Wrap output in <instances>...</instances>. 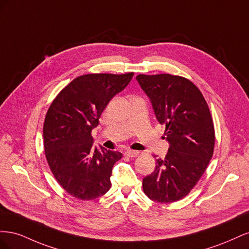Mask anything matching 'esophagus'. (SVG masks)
<instances>
[{"label": "esophagus", "mask_w": 249, "mask_h": 249, "mask_svg": "<svg viewBox=\"0 0 249 249\" xmlns=\"http://www.w3.org/2000/svg\"><path fill=\"white\" fill-rule=\"evenodd\" d=\"M124 155L129 158H135L139 156V152H137V150H126Z\"/></svg>", "instance_id": "34e87169"}]
</instances>
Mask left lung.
I'll use <instances>...</instances> for the list:
<instances>
[{"mask_svg":"<svg viewBox=\"0 0 249 249\" xmlns=\"http://www.w3.org/2000/svg\"><path fill=\"white\" fill-rule=\"evenodd\" d=\"M156 117L165 124L169 142L164 159L142 180L143 191L157 202L184 198L205 173L215 146L211 112L200 90L184 77L169 73L138 74Z\"/></svg>","mask_w":249,"mask_h":249,"instance_id":"obj_1","label":"left lung"}]
</instances>
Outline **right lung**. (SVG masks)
Instances as JSON below:
<instances>
[{"label":"right lung","instance_id":"add662e5","mask_svg":"<svg viewBox=\"0 0 249 249\" xmlns=\"http://www.w3.org/2000/svg\"><path fill=\"white\" fill-rule=\"evenodd\" d=\"M134 72L88 73L58 93L43 124L44 154L53 176L71 196L92 200L106 194L112 168L123 154L94 147L91 132L113 96Z\"/></svg>","mask_w":249,"mask_h":249}]
</instances>
